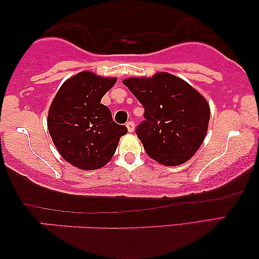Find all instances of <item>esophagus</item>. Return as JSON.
I'll return each mask as SVG.
<instances>
[{
    "instance_id": "1",
    "label": "esophagus",
    "mask_w": 259,
    "mask_h": 259,
    "mask_svg": "<svg viewBox=\"0 0 259 259\" xmlns=\"http://www.w3.org/2000/svg\"><path fill=\"white\" fill-rule=\"evenodd\" d=\"M126 127H127V131H128V132H133V131H134V122L128 121L126 123Z\"/></svg>"
}]
</instances>
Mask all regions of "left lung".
<instances>
[{"mask_svg": "<svg viewBox=\"0 0 259 259\" xmlns=\"http://www.w3.org/2000/svg\"><path fill=\"white\" fill-rule=\"evenodd\" d=\"M145 109L137 136L146 153L167 166L189 160L203 144L210 106L186 81L168 73L123 80Z\"/></svg>", "mask_w": 259, "mask_h": 259, "instance_id": "8db88e82", "label": "left lung"}]
</instances>
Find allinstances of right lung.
<instances>
[{"mask_svg":"<svg viewBox=\"0 0 259 259\" xmlns=\"http://www.w3.org/2000/svg\"><path fill=\"white\" fill-rule=\"evenodd\" d=\"M116 82L81 72L60 87L48 113V131L63 159L75 167L98 169L115 153L126 126L113 121L101 99Z\"/></svg>","mask_w":259,"mask_h":259,"instance_id":"right-lung-1","label":"right lung"}]
</instances>
